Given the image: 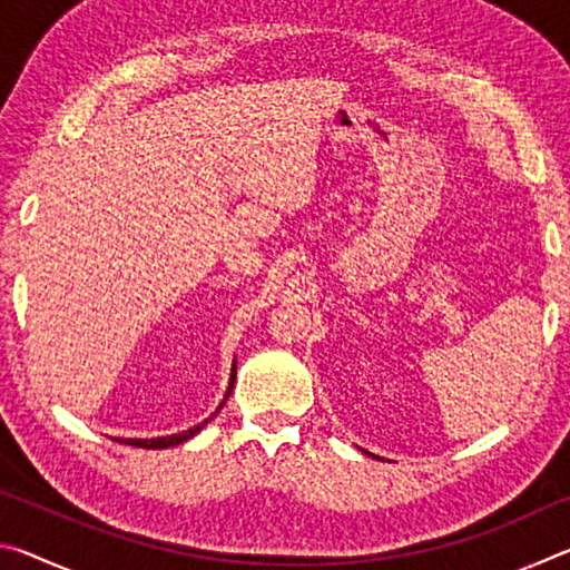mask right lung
<instances>
[{
    "mask_svg": "<svg viewBox=\"0 0 570 570\" xmlns=\"http://www.w3.org/2000/svg\"><path fill=\"white\" fill-rule=\"evenodd\" d=\"M234 382H236V362H234V366H230V382H228V392H226L224 402L228 400L230 390H234ZM224 402H220V407H224ZM220 407H218V410H220ZM218 410H216V412H218ZM216 412H214V414H216ZM214 414H210L208 420H214ZM208 420H204V422H200V424H196V428H190V430H183V432H178V435L153 438V440H118V442H125V445H132V448H146V450H163V448H173V445H180V442L190 440L193 435H198V432L204 430L206 424H208Z\"/></svg>",
    "mask_w": 570,
    "mask_h": 570,
    "instance_id": "add662e5",
    "label": "right lung"
}]
</instances>
